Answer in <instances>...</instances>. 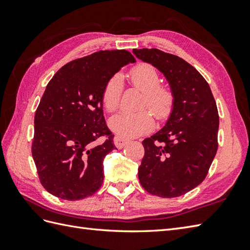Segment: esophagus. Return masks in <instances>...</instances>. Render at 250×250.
Wrapping results in <instances>:
<instances>
[{
	"mask_svg": "<svg viewBox=\"0 0 250 250\" xmlns=\"http://www.w3.org/2000/svg\"><path fill=\"white\" fill-rule=\"evenodd\" d=\"M129 143V140H126V139H125V137H122V136H115L114 137V144H115V146L118 148V149H121V148H124L126 144H128Z\"/></svg>",
	"mask_w": 250,
	"mask_h": 250,
	"instance_id": "34e87169",
	"label": "esophagus"
}]
</instances>
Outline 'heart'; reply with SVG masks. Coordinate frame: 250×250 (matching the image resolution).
Returning a JSON list of instances; mask_svg holds the SVG:
<instances>
[{
    "label": "heart",
    "instance_id": "obj_1",
    "mask_svg": "<svg viewBox=\"0 0 250 250\" xmlns=\"http://www.w3.org/2000/svg\"><path fill=\"white\" fill-rule=\"evenodd\" d=\"M129 77L136 88L144 91L141 107L149 108L159 120L167 118L174 105L172 89L160 84L161 78L157 68L149 63H139L130 70ZM124 81L119 74L111 76L103 88L102 104L107 111H115L120 105ZM109 128L122 137H135L150 132L155 126L149 110L135 113L121 111L109 119Z\"/></svg>",
    "mask_w": 250,
    "mask_h": 250
}]
</instances>
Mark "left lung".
I'll return each instance as SVG.
<instances>
[{
    "label": "left lung",
    "mask_w": 250,
    "mask_h": 250,
    "mask_svg": "<svg viewBox=\"0 0 250 250\" xmlns=\"http://www.w3.org/2000/svg\"><path fill=\"white\" fill-rule=\"evenodd\" d=\"M133 54L157 67L174 93L166 125L143 141L140 183L150 194L176 198L208 173L218 148V109L204 77L182 58L156 48L133 49Z\"/></svg>",
    "instance_id": "obj_1"
}]
</instances>
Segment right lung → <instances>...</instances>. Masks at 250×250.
<instances>
[{
	"label": "right lung",
	"instance_id": "right-lung-1",
	"mask_svg": "<svg viewBox=\"0 0 250 250\" xmlns=\"http://www.w3.org/2000/svg\"><path fill=\"white\" fill-rule=\"evenodd\" d=\"M135 59L129 51L101 50L66 63L50 79L34 117L32 156L43 187L68 201L97 192L114 135L103 115L106 82ZM106 136L102 145L94 142Z\"/></svg>",
	"mask_w": 250,
	"mask_h": 250
}]
</instances>
